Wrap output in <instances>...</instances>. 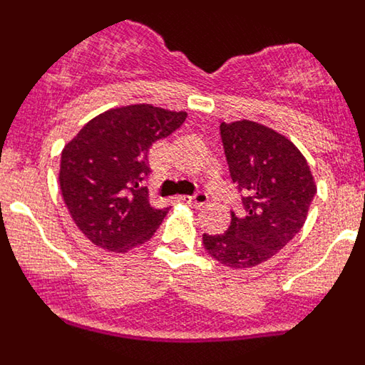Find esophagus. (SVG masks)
<instances>
[{
    "label": "esophagus",
    "instance_id": "34e87169",
    "mask_svg": "<svg viewBox=\"0 0 365 365\" xmlns=\"http://www.w3.org/2000/svg\"><path fill=\"white\" fill-rule=\"evenodd\" d=\"M185 202H188L190 206H193V208H201V206H205L206 202H208V195H206L205 192H197L193 193V195H186Z\"/></svg>",
    "mask_w": 365,
    "mask_h": 365
}]
</instances>
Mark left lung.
Wrapping results in <instances>:
<instances>
[{
  "label": "left lung",
  "instance_id": "1",
  "mask_svg": "<svg viewBox=\"0 0 365 365\" xmlns=\"http://www.w3.org/2000/svg\"><path fill=\"white\" fill-rule=\"evenodd\" d=\"M230 177L243 195L225 234L202 235L222 265L248 269L270 259L302 230L316 182L302 151L287 137L252 120L221 122Z\"/></svg>",
  "mask_w": 365,
  "mask_h": 365
}]
</instances>
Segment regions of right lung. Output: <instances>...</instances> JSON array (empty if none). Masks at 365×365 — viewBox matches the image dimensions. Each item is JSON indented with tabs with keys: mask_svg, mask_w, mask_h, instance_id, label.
Returning a JSON list of instances; mask_svg holds the SVG:
<instances>
[{
	"mask_svg": "<svg viewBox=\"0 0 365 365\" xmlns=\"http://www.w3.org/2000/svg\"><path fill=\"white\" fill-rule=\"evenodd\" d=\"M186 111L151 104L109 109L66 144L60 190L74 225L96 247L128 252L151 240L168 208H155L143 180L153 143L172 135Z\"/></svg>",
	"mask_w": 365,
	"mask_h": 365,
	"instance_id": "1",
	"label": "right lung"
}]
</instances>
